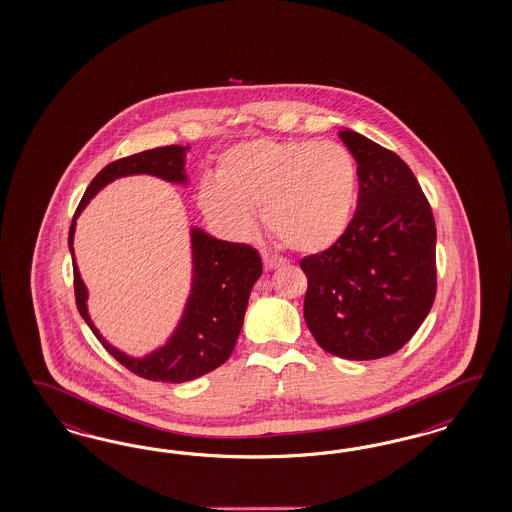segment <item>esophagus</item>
I'll use <instances>...</instances> for the list:
<instances>
[{
  "instance_id": "34e87169",
  "label": "esophagus",
  "mask_w": 512,
  "mask_h": 512,
  "mask_svg": "<svg viewBox=\"0 0 512 512\" xmlns=\"http://www.w3.org/2000/svg\"><path fill=\"white\" fill-rule=\"evenodd\" d=\"M261 257H263L264 268L266 270H274V268H278L283 264V259L278 257V255H274V253H270L268 249H261Z\"/></svg>"
}]
</instances>
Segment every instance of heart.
Returning <instances> with one entry per match:
<instances>
[{
  "mask_svg": "<svg viewBox=\"0 0 512 512\" xmlns=\"http://www.w3.org/2000/svg\"><path fill=\"white\" fill-rule=\"evenodd\" d=\"M357 193V161L340 142L251 140L223 155L219 180L202 182L199 202L231 233L249 231L264 210L279 242L319 253L347 231Z\"/></svg>",
  "mask_w": 512,
  "mask_h": 512,
  "instance_id": "heart-1",
  "label": "heart"
}]
</instances>
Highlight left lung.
Listing matches in <instances>:
<instances>
[{
	"label": "left lung",
	"instance_id": "obj_1",
	"mask_svg": "<svg viewBox=\"0 0 512 512\" xmlns=\"http://www.w3.org/2000/svg\"><path fill=\"white\" fill-rule=\"evenodd\" d=\"M340 137L357 159V214L334 246L300 261L304 319L326 353L373 360L400 351L432 310L434 214L400 155L351 129Z\"/></svg>",
	"mask_w": 512,
	"mask_h": 512
}]
</instances>
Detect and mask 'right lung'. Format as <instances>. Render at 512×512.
Masks as SVG:
<instances>
[{"label":"right lung","instance_id":"add662e5","mask_svg":"<svg viewBox=\"0 0 512 512\" xmlns=\"http://www.w3.org/2000/svg\"><path fill=\"white\" fill-rule=\"evenodd\" d=\"M191 146H163L140 154L127 155L97 172L78 202L69 227V249L73 257L75 302L84 321L101 345L129 372L163 383H184L219 368L231 357L238 334L244 325L249 293L263 274L257 249L248 244L216 240L193 229V289L186 313L171 340L146 358H131L114 349L97 332L86 310V287L78 274L73 255V234L77 217L93 195L112 180L127 174H154L169 182L184 180V161Z\"/></svg>","mask_w":512,"mask_h":512}]
</instances>
